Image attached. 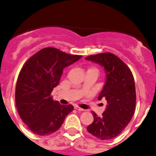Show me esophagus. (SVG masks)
Masks as SVG:
<instances>
[{
    "mask_svg": "<svg viewBox=\"0 0 156 156\" xmlns=\"http://www.w3.org/2000/svg\"><path fill=\"white\" fill-rule=\"evenodd\" d=\"M75 109H76V110H78V111H79V112L85 111L84 109L81 108H80V107H78V106H75Z\"/></svg>",
    "mask_w": 156,
    "mask_h": 156,
    "instance_id": "obj_1",
    "label": "esophagus"
}]
</instances>
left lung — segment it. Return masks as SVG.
<instances>
[{
	"instance_id": "obj_1",
	"label": "left lung",
	"mask_w": 156,
	"mask_h": 156,
	"mask_svg": "<svg viewBox=\"0 0 156 156\" xmlns=\"http://www.w3.org/2000/svg\"><path fill=\"white\" fill-rule=\"evenodd\" d=\"M104 68L106 81L98 99L107 101L102 115L93 112L94 121L87 127L89 133L101 140L119 135L128 126L135 112V81L129 67L112 53H101L85 58Z\"/></svg>"
}]
</instances>
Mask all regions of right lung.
Returning a JSON list of instances; mask_svg holds the SVG:
<instances>
[{"instance_id":"add662e5","label":"right lung","mask_w":156,"mask_h":156,"mask_svg":"<svg viewBox=\"0 0 156 156\" xmlns=\"http://www.w3.org/2000/svg\"><path fill=\"white\" fill-rule=\"evenodd\" d=\"M81 57L45 48L30 57L21 68L16 85V107L32 132L38 135L54 133L73 110L71 105H62L54 101L51 94L59 84L64 68Z\"/></svg>"}]
</instances>
